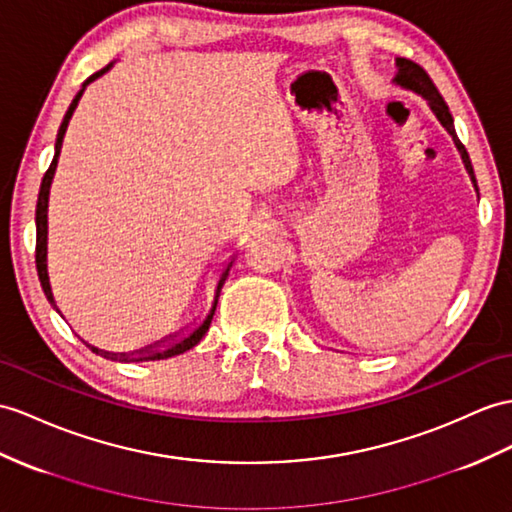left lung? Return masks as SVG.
<instances>
[{
  "mask_svg": "<svg viewBox=\"0 0 512 512\" xmlns=\"http://www.w3.org/2000/svg\"><path fill=\"white\" fill-rule=\"evenodd\" d=\"M395 67H397V73H395V78H393V84L402 86V89L413 91V93H417V95H421L423 99H426L430 110L434 112V117L439 119L441 126L447 130V134L452 136V141H454V145H456V149H458L460 158H463V165H465V169H467V173H469V178H471L473 189H476V193H478V182H476V176H473V167H471L469 154H467L465 145L458 141L456 130H454V117H452V112H450V108H447V104H445V99L441 97V93L436 91L434 82L430 80V76H428L426 71H423L419 65H415L413 60L397 58V60H395ZM478 197H480V195H478Z\"/></svg>",
  "mask_w": 512,
  "mask_h": 512,
  "instance_id": "obj_1",
  "label": "left lung"
}]
</instances>
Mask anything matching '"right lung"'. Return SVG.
<instances>
[{
    "label": "right lung",
    "mask_w": 512,
    "mask_h": 512,
    "mask_svg": "<svg viewBox=\"0 0 512 512\" xmlns=\"http://www.w3.org/2000/svg\"><path fill=\"white\" fill-rule=\"evenodd\" d=\"M110 67H112V62H110L108 67H104L102 71L93 73V76L82 84V89L78 91V95L73 97V102H71V106L67 110V115H65V119H62V123H60V130H58V136H56V147H54V160H52V165H49V169L45 171L43 182H41V191H39V202H36V271H39V280H41V286H43V291H45L47 302L52 304L54 308H56V302H54L52 284H49V273H47V202H49V189H52V180H54L56 165H58L62 139H65V132H67V126H69V119L73 115V110L78 108V102H80V97H82L86 86H89L93 80H97L99 76H104V73ZM232 260H230L226 267L221 269V276H219L215 297H213V306H210L208 315L202 321H199L195 328L186 330V332L182 330V332H176V334H169V336H165V339H160V341H156L152 345L143 347V350H136V352H130V354H126V352L115 354V352L97 350V347H93L89 343H86V345H89L95 354L104 356V358H110V360H119V363H130V360H132V363H139V360H165V358L178 356V354H184L186 350H191V347H195L199 341H202V336L210 328V321H213L215 308H217V302H219V295H221V289H223V282L228 280V273L232 269ZM58 313H60V310H58Z\"/></svg>",
    "instance_id": "1"
}]
</instances>
